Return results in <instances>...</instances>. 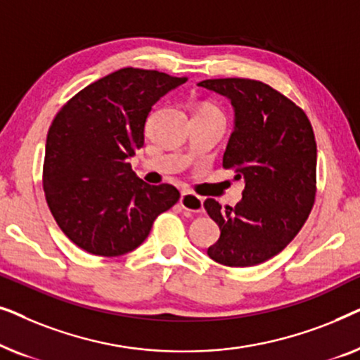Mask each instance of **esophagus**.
I'll return each instance as SVG.
<instances>
[{
  "label": "esophagus",
  "instance_id": "1",
  "mask_svg": "<svg viewBox=\"0 0 360 360\" xmlns=\"http://www.w3.org/2000/svg\"><path fill=\"white\" fill-rule=\"evenodd\" d=\"M180 206L190 213H203V198L193 193H181Z\"/></svg>",
  "mask_w": 360,
  "mask_h": 360
}]
</instances>
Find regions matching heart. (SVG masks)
<instances>
[{
  "mask_svg": "<svg viewBox=\"0 0 360 360\" xmlns=\"http://www.w3.org/2000/svg\"><path fill=\"white\" fill-rule=\"evenodd\" d=\"M203 108H210V110H216V108H213V106H203Z\"/></svg>",
  "mask_w": 360,
  "mask_h": 360,
  "instance_id": "1",
  "label": "heart"
}]
</instances>
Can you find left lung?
<instances>
[{
	"label": "left lung",
	"mask_w": 360,
	"mask_h": 360,
	"mask_svg": "<svg viewBox=\"0 0 360 360\" xmlns=\"http://www.w3.org/2000/svg\"><path fill=\"white\" fill-rule=\"evenodd\" d=\"M228 98L234 131L224 169L244 179L234 208L208 198L205 210L219 226L208 255L228 267H252L287 248L303 228L316 195V141L302 108L262 82L214 78L198 83Z\"/></svg>",
	"instance_id": "obj_1"
}]
</instances>
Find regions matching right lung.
Masks as SVG:
<instances>
[{
    "label": "right lung",
    "instance_id": "add662e5",
    "mask_svg": "<svg viewBox=\"0 0 360 360\" xmlns=\"http://www.w3.org/2000/svg\"><path fill=\"white\" fill-rule=\"evenodd\" d=\"M186 77L121 68L78 91L53 117L44 159V193L63 234L86 252L116 257L144 243L157 216L180 198L131 169L144 146L152 106Z\"/></svg>",
    "mask_w": 360,
    "mask_h": 360
}]
</instances>
